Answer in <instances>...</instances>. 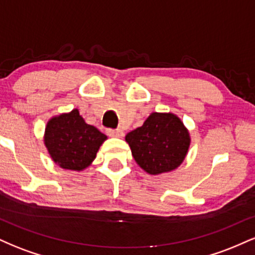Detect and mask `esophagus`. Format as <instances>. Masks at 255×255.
I'll list each match as a JSON object with an SVG mask.
<instances>
[{"label": "esophagus", "mask_w": 255, "mask_h": 255, "mask_svg": "<svg viewBox=\"0 0 255 255\" xmlns=\"http://www.w3.org/2000/svg\"><path fill=\"white\" fill-rule=\"evenodd\" d=\"M108 131V134H109V135H111V136H116V137H122L125 135V133L124 131H122L121 129H108L107 130Z\"/></svg>", "instance_id": "1"}]
</instances>
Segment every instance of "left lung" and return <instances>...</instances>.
<instances>
[{"label":"left lung","mask_w":255,"mask_h":255,"mask_svg":"<svg viewBox=\"0 0 255 255\" xmlns=\"http://www.w3.org/2000/svg\"><path fill=\"white\" fill-rule=\"evenodd\" d=\"M126 141L140 168L158 175L175 170L183 162L191 137L176 115L152 113L141 127L126 135Z\"/></svg>","instance_id":"obj_1"}]
</instances>
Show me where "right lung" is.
Here are the masks:
<instances>
[{"instance_id":"obj_1","label":"right lung","mask_w":255,"mask_h":255,"mask_svg":"<svg viewBox=\"0 0 255 255\" xmlns=\"http://www.w3.org/2000/svg\"><path fill=\"white\" fill-rule=\"evenodd\" d=\"M105 139V134L87 125L78 109H74L48 122L44 142L56 164L80 171L93 162Z\"/></svg>"}]
</instances>
